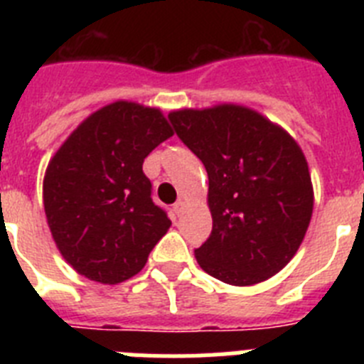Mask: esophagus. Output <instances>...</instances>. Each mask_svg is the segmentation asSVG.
I'll list each match as a JSON object with an SVG mask.
<instances>
[{"instance_id": "1", "label": "esophagus", "mask_w": 364, "mask_h": 364, "mask_svg": "<svg viewBox=\"0 0 364 364\" xmlns=\"http://www.w3.org/2000/svg\"><path fill=\"white\" fill-rule=\"evenodd\" d=\"M182 211H184V202L176 200L175 204H173V213L180 215V213H182Z\"/></svg>"}]
</instances>
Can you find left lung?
<instances>
[{
	"instance_id": "8db88e82",
	"label": "left lung",
	"mask_w": 364,
	"mask_h": 364,
	"mask_svg": "<svg viewBox=\"0 0 364 364\" xmlns=\"http://www.w3.org/2000/svg\"><path fill=\"white\" fill-rule=\"evenodd\" d=\"M176 136L204 164L213 230L195 250L211 277L250 286L281 272L314 210L308 164L290 134L240 105L169 114Z\"/></svg>"
}]
</instances>
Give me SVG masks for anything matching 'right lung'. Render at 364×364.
<instances>
[{"instance_id":"obj_1","label":"right lung","mask_w":364,"mask_h":364,"mask_svg":"<svg viewBox=\"0 0 364 364\" xmlns=\"http://www.w3.org/2000/svg\"><path fill=\"white\" fill-rule=\"evenodd\" d=\"M169 136L159 109L117 102L87 118L50 160L45 215L63 259L87 279H131L171 226L142 169Z\"/></svg>"}]
</instances>
